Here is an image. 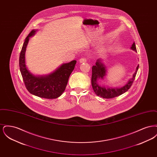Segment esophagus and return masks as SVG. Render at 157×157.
Returning <instances> with one entry per match:
<instances>
[{"label": "esophagus", "instance_id": "esophagus-1", "mask_svg": "<svg viewBox=\"0 0 157 157\" xmlns=\"http://www.w3.org/2000/svg\"><path fill=\"white\" fill-rule=\"evenodd\" d=\"M79 61V62L81 63H85V62H86V59L85 58H81Z\"/></svg>", "mask_w": 157, "mask_h": 157}]
</instances>
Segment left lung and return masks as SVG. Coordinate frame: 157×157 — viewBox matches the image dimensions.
I'll use <instances>...</instances> for the list:
<instances>
[{
  "mask_svg": "<svg viewBox=\"0 0 157 157\" xmlns=\"http://www.w3.org/2000/svg\"><path fill=\"white\" fill-rule=\"evenodd\" d=\"M131 49L136 52V48L135 42L132 45ZM138 67L139 65L137 66L136 71L132 76V78L130 79L128 81V82H127V84L124 85L123 87H121L120 88H112L107 87L105 88L104 86L100 85V84L98 82V80L103 79L104 78L106 72V67L102 62V60H101V59H98L97 60L96 65L93 66L92 67V73L91 78V83L94 91L95 92L97 96L103 98L109 99L120 96L124 93L126 92L131 86L132 83L134 81Z\"/></svg>",
  "mask_w": 157,
  "mask_h": 157,
  "instance_id": "1",
  "label": "left lung"
}]
</instances>
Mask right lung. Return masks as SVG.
Wrapping results in <instances>:
<instances>
[{
    "label": "right lung",
    "mask_w": 157,
    "mask_h": 157,
    "mask_svg": "<svg viewBox=\"0 0 157 157\" xmlns=\"http://www.w3.org/2000/svg\"><path fill=\"white\" fill-rule=\"evenodd\" d=\"M36 32L32 30L26 37L19 56V67L25 86L31 94L46 99H55L65 90L69 76L75 68L76 60L62 64L49 75L35 76L30 73L26 66L25 52L29 37Z\"/></svg>",
    "instance_id": "obj_1"
}]
</instances>
